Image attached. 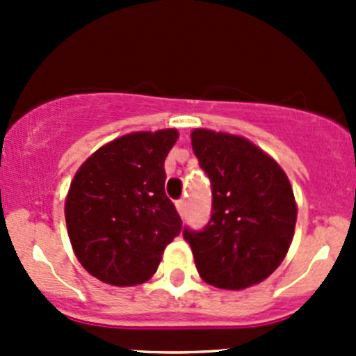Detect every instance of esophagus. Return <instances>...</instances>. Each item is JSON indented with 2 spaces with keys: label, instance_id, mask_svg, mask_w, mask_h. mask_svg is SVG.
<instances>
[{
  "label": "esophagus",
  "instance_id": "esophagus-1",
  "mask_svg": "<svg viewBox=\"0 0 356 356\" xmlns=\"http://www.w3.org/2000/svg\"><path fill=\"white\" fill-rule=\"evenodd\" d=\"M175 208H177L179 215H181V217H184V215H186V201L184 200H179L177 203H175Z\"/></svg>",
  "mask_w": 356,
  "mask_h": 356
}]
</instances>
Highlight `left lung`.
<instances>
[{
    "instance_id": "obj_1",
    "label": "left lung",
    "mask_w": 356,
    "mask_h": 356,
    "mask_svg": "<svg viewBox=\"0 0 356 356\" xmlns=\"http://www.w3.org/2000/svg\"><path fill=\"white\" fill-rule=\"evenodd\" d=\"M193 152L211 182V217L184 229L200 277L245 289L281 265L293 241L298 207L277 161L241 136L195 129Z\"/></svg>"
}]
</instances>
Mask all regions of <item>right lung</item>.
<instances>
[{
	"label": "right lung",
	"instance_id": "right-lung-1",
	"mask_svg": "<svg viewBox=\"0 0 356 356\" xmlns=\"http://www.w3.org/2000/svg\"><path fill=\"white\" fill-rule=\"evenodd\" d=\"M179 132H131L92 153L65 200L72 248L82 267L111 286H136L156 272L182 220L165 195V158Z\"/></svg>",
	"mask_w": 356,
	"mask_h": 356
}]
</instances>
